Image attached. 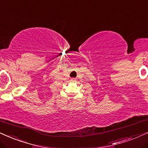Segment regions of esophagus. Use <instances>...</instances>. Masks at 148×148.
I'll return each mask as SVG.
<instances>
[{"mask_svg": "<svg viewBox=\"0 0 148 148\" xmlns=\"http://www.w3.org/2000/svg\"><path fill=\"white\" fill-rule=\"evenodd\" d=\"M71 80H73V81H74V78H72V79H71Z\"/></svg>", "mask_w": 148, "mask_h": 148, "instance_id": "esophagus-1", "label": "esophagus"}]
</instances>
